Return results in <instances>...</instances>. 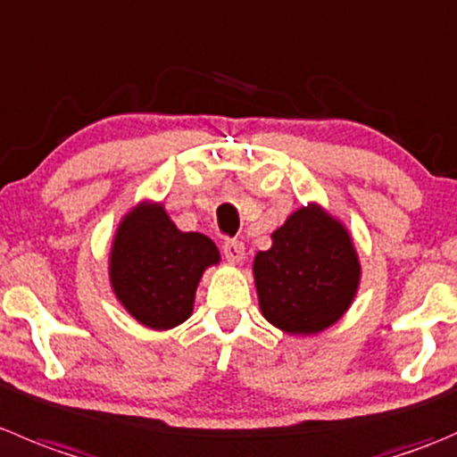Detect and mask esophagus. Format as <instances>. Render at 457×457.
<instances>
[{
	"label": "esophagus",
	"mask_w": 457,
	"mask_h": 457,
	"mask_svg": "<svg viewBox=\"0 0 457 457\" xmlns=\"http://www.w3.org/2000/svg\"><path fill=\"white\" fill-rule=\"evenodd\" d=\"M223 254L229 263H241L243 256H245V247L237 238H229V241L223 243Z\"/></svg>",
	"instance_id": "esophagus-1"
}]
</instances>
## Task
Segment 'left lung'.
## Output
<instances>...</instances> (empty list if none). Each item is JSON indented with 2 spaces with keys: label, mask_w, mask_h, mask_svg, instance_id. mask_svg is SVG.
I'll return each instance as SVG.
<instances>
[{
  "label": "left lung",
  "mask_w": 457,
  "mask_h": 457,
  "mask_svg": "<svg viewBox=\"0 0 457 457\" xmlns=\"http://www.w3.org/2000/svg\"><path fill=\"white\" fill-rule=\"evenodd\" d=\"M261 314L286 335H319L335 326L355 301L361 263L351 232L319 203L292 212L256 252Z\"/></svg>",
  "instance_id": "1"
}]
</instances>
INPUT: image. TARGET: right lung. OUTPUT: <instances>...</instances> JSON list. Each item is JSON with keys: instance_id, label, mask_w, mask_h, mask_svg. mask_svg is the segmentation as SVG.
<instances>
[{"instance_id": "obj_1", "label": "right lung", "mask_w": 457, "mask_h": 457, "mask_svg": "<svg viewBox=\"0 0 457 457\" xmlns=\"http://www.w3.org/2000/svg\"><path fill=\"white\" fill-rule=\"evenodd\" d=\"M220 252L201 232H180L162 203L140 201L118 223L109 283L122 308L152 330H171L194 312V296Z\"/></svg>"}]
</instances>
